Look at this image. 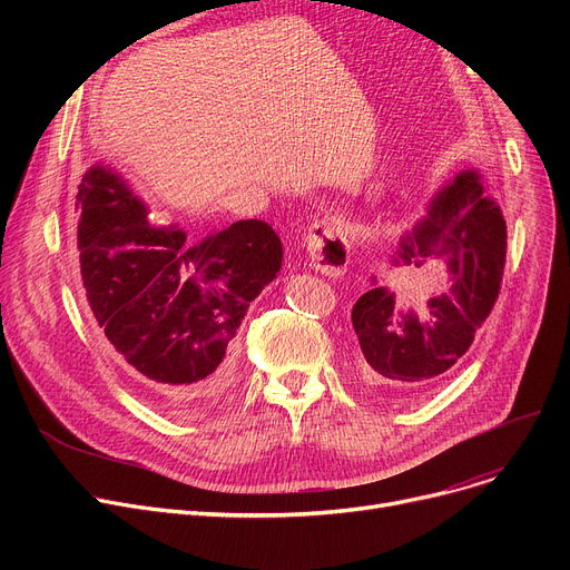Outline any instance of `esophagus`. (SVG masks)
<instances>
[{"instance_id": "esophagus-1", "label": "esophagus", "mask_w": 570, "mask_h": 570, "mask_svg": "<svg viewBox=\"0 0 570 570\" xmlns=\"http://www.w3.org/2000/svg\"><path fill=\"white\" fill-rule=\"evenodd\" d=\"M305 245H307L312 265L318 269V273L327 277L344 275L351 252H348L344 228L337 219L323 217L314 222L305 237Z\"/></svg>"}]
</instances>
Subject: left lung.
<instances>
[{"label":"left lung","instance_id":"8db88e82","mask_svg":"<svg viewBox=\"0 0 570 570\" xmlns=\"http://www.w3.org/2000/svg\"><path fill=\"white\" fill-rule=\"evenodd\" d=\"M503 263L501 209L485 196L481 175L464 170L434 196L428 217L400 239L391 258L395 267L441 277V293L428 301V318L397 312V293L376 277L353 305V331L370 372L393 383L434 385L469 351L490 316Z\"/></svg>","mask_w":570,"mask_h":570}]
</instances>
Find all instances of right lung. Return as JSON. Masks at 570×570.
<instances>
[{
	"instance_id": "1",
	"label": "right lung",
	"mask_w": 570,
	"mask_h": 570,
	"mask_svg": "<svg viewBox=\"0 0 570 570\" xmlns=\"http://www.w3.org/2000/svg\"><path fill=\"white\" fill-rule=\"evenodd\" d=\"M87 305L112 348L179 417H203L235 385L237 327L282 267V239L258 219L187 243L155 226L147 205L106 166L76 196Z\"/></svg>"
}]
</instances>
